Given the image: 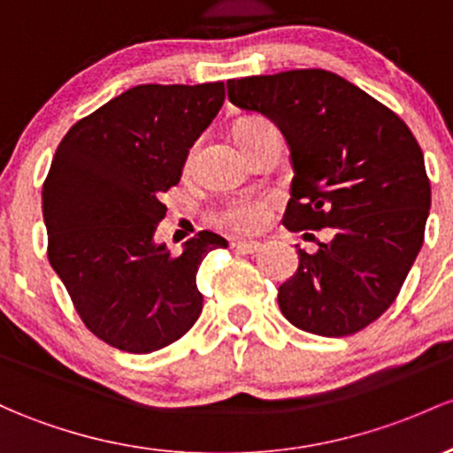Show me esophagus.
<instances>
[{"label":"esophagus","mask_w":453,"mask_h":453,"mask_svg":"<svg viewBox=\"0 0 453 453\" xmlns=\"http://www.w3.org/2000/svg\"><path fill=\"white\" fill-rule=\"evenodd\" d=\"M233 248L242 255H259L264 250V244H259V242H235Z\"/></svg>","instance_id":"34e87169"}]
</instances>
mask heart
Returning a JSON list of instances; mask_svg holds the SVG:
<instances>
[{
  "mask_svg": "<svg viewBox=\"0 0 453 453\" xmlns=\"http://www.w3.org/2000/svg\"><path fill=\"white\" fill-rule=\"evenodd\" d=\"M272 127L265 119H246L235 127L237 142H246L261 129ZM267 218H270V203L265 198L255 196H235L228 198L225 205L218 211V222L235 233H255L265 226Z\"/></svg>",
  "mask_w": 453,
  "mask_h": 453,
  "instance_id": "1",
  "label": "heart"
}]
</instances>
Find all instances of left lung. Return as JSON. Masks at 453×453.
<instances>
[{
  "label": "left lung",
  "instance_id": "obj_1",
  "mask_svg": "<svg viewBox=\"0 0 453 453\" xmlns=\"http://www.w3.org/2000/svg\"><path fill=\"white\" fill-rule=\"evenodd\" d=\"M226 88L233 105L264 114L289 144L283 225L334 228L313 255L298 248V270L279 287L280 311L319 337L358 333L393 304L423 246L430 181L415 135L330 71L244 77Z\"/></svg>",
  "mask_w": 453,
  "mask_h": 453
}]
</instances>
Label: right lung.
Wrapping results in <instances>:
<instances>
[{
  "mask_svg": "<svg viewBox=\"0 0 453 453\" xmlns=\"http://www.w3.org/2000/svg\"><path fill=\"white\" fill-rule=\"evenodd\" d=\"M225 84H142L69 129L42 186L50 264L90 333L131 354L162 349L203 311L196 272L226 240L201 231L173 255L155 242L189 149Z\"/></svg>",
  "mask_w": 453,
  "mask_h": 453,
  "instance_id": "1",
  "label": "right lung"
}]
</instances>
